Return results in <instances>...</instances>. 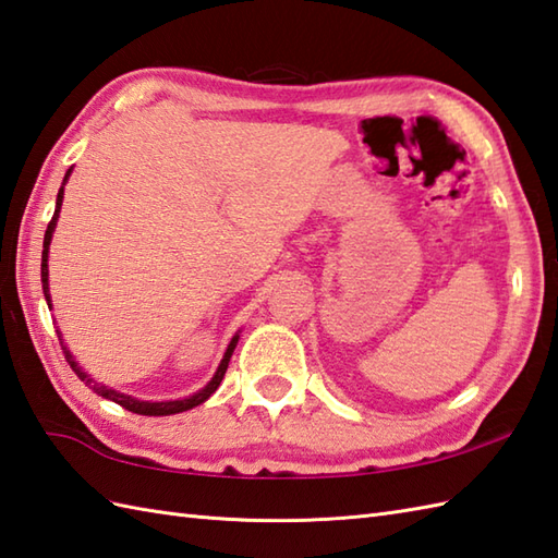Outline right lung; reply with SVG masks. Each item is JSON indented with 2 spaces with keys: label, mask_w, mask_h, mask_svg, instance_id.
I'll return each instance as SVG.
<instances>
[{
  "label": "right lung",
  "mask_w": 558,
  "mask_h": 558,
  "mask_svg": "<svg viewBox=\"0 0 558 558\" xmlns=\"http://www.w3.org/2000/svg\"><path fill=\"white\" fill-rule=\"evenodd\" d=\"M69 174H71V170L64 174L62 189H59V194H57L54 216H52L50 225H47V230H45V242H43V264H40V278H43V292H45L47 306H52V300H50V286H47V276H50V272H47V254H50L52 232H54V225H57V218H59V208H62V198H64V184H66V180H69ZM59 340H62V338H59ZM236 340H240V333H236V336L230 340V345H228V350H225V354H222V360H220V366H218V369H216V374H213L210 381H208L204 388H201L198 393L189 396V398H182V400H165V402H148V400H138V398H132V396H126V393H120V390H114V388H108V386H102V384H96V381H93V378H90L86 372L81 369L78 362L74 360V354H71V352L64 348V342H62V350H64V357H66V362H69L71 369H74V374L81 378V381H86V384H88L93 390H96L98 396H102V398H108V400L117 402V405H122V408H124V410H129V412H136V414H148V417H165V414H177V412L192 410V408L201 405V402H204V400H208L213 393H216L218 386H220V381H222L225 372H228V364H230V357H232V352H234V348H236Z\"/></svg>",
  "instance_id": "right-lung-1"
}]
</instances>
